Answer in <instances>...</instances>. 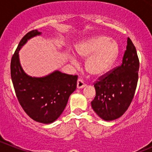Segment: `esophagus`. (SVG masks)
I'll list each match as a JSON object with an SVG mask.
<instances>
[{
	"instance_id": "esophagus-1",
	"label": "esophagus",
	"mask_w": 152,
	"mask_h": 152,
	"mask_svg": "<svg viewBox=\"0 0 152 152\" xmlns=\"http://www.w3.org/2000/svg\"><path fill=\"white\" fill-rule=\"evenodd\" d=\"M86 86L85 83L83 82V81L82 79H78L77 81V88L78 89H82V88H85Z\"/></svg>"
}]
</instances>
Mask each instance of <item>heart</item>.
Here are the masks:
<instances>
[{
	"mask_svg": "<svg viewBox=\"0 0 152 152\" xmlns=\"http://www.w3.org/2000/svg\"><path fill=\"white\" fill-rule=\"evenodd\" d=\"M76 54L86 58L85 70L94 77H100L108 72L119 54V45L107 35H95L84 39L75 48ZM70 61L76 64V58L71 56Z\"/></svg>",
	"mask_w": 152,
	"mask_h": 152,
	"instance_id": "1",
	"label": "heart"
}]
</instances>
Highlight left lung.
I'll return each instance as SVG.
<instances>
[{"label":"left lung","instance_id":"left-lung-1","mask_svg":"<svg viewBox=\"0 0 152 152\" xmlns=\"http://www.w3.org/2000/svg\"><path fill=\"white\" fill-rule=\"evenodd\" d=\"M139 66L136 48L128 38L121 65L94 85L96 96L91 107L100 118L112 121L126 111L134 96Z\"/></svg>","mask_w":152,"mask_h":152}]
</instances>
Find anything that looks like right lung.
Here are the masks:
<instances>
[{
	"label": "right lung",
	"mask_w": 152,
	"mask_h": 152,
	"mask_svg": "<svg viewBox=\"0 0 152 152\" xmlns=\"http://www.w3.org/2000/svg\"><path fill=\"white\" fill-rule=\"evenodd\" d=\"M41 35L42 32L35 29L21 39L12 58L11 78L16 96L26 114L38 123L50 124L64 111L69 97L76 90L78 77L57 70L41 77L25 73L19 51L29 39Z\"/></svg>",
	"instance_id": "1"
}]
</instances>
